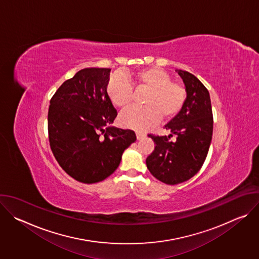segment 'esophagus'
Instances as JSON below:
<instances>
[{
    "label": "esophagus",
    "mask_w": 259,
    "mask_h": 259,
    "mask_svg": "<svg viewBox=\"0 0 259 259\" xmlns=\"http://www.w3.org/2000/svg\"><path fill=\"white\" fill-rule=\"evenodd\" d=\"M144 136H145V133H143V132H141V131H136V137H137L138 140H139V139H142Z\"/></svg>",
    "instance_id": "esophagus-1"
}]
</instances>
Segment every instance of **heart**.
I'll list each match as a JSON object with an SVG mask.
<instances>
[{
    "mask_svg": "<svg viewBox=\"0 0 259 259\" xmlns=\"http://www.w3.org/2000/svg\"><path fill=\"white\" fill-rule=\"evenodd\" d=\"M133 89L145 91L141 100L143 107L131 108L122 114V125L133 129H144L161 122L174 120L187 102V89L181 83L173 82L169 73L158 67L143 68L134 75L113 76L107 83L106 92L113 104L121 109L128 108L133 101Z\"/></svg>",
    "mask_w": 259,
    "mask_h": 259,
    "instance_id": "heart-1",
    "label": "heart"
}]
</instances>
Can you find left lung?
I'll return each mask as SVG.
<instances>
[{"label":"left lung","instance_id":"8db88e82","mask_svg":"<svg viewBox=\"0 0 259 259\" xmlns=\"http://www.w3.org/2000/svg\"><path fill=\"white\" fill-rule=\"evenodd\" d=\"M186 85L188 97L181 113L164 128L169 136L149 134L154 152L146 158L151 173L166 184H178L202 168L212 140L213 115L209 91L193 73L176 69ZM176 136L174 141L170 137Z\"/></svg>","mask_w":259,"mask_h":259}]
</instances>
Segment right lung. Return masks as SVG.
Listing matches in <instances>:
<instances>
[{"label":"right lung","mask_w":259,"mask_h":259,"mask_svg":"<svg viewBox=\"0 0 259 259\" xmlns=\"http://www.w3.org/2000/svg\"><path fill=\"white\" fill-rule=\"evenodd\" d=\"M110 68H84L66 80L50 100L48 136L60 167L83 183L104 180L136 140L135 132L109 125L118 113L106 86Z\"/></svg>","instance_id":"1"}]
</instances>
